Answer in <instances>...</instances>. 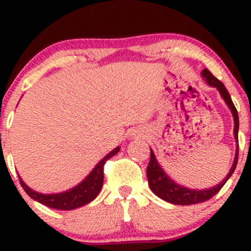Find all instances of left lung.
I'll return each mask as SVG.
<instances>
[{
  "label": "left lung",
  "mask_w": 251,
  "mask_h": 251,
  "mask_svg": "<svg viewBox=\"0 0 251 251\" xmlns=\"http://www.w3.org/2000/svg\"><path fill=\"white\" fill-rule=\"evenodd\" d=\"M201 77L206 81V83L212 87H216L217 91L221 95L222 100H225V103L227 104V107L231 110L232 115H233L234 120V140L237 143V148H235V155L233 164H232V168L229 170V173L227 174V176L220 182L216 186L211 187V188L206 189H191L187 188V187L181 186V184L176 183L173 178L168 176V174L164 171V169L161 168L160 164L156 160L155 155H154V151L151 149V161L148 164V168H147V177H148V184L151 187V192H153L155 196H158L159 198L163 199V201H168V203L176 204V205H192V204H198L203 203V201H209L211 199L220 189L224 187V184L228 181L229 177L232 176V174L234 173L235 166L238 163V130H239V118H238V111L235 109L233 102H232V98L229 96L228 91L226 90L224 83L220 80H217L211 73L207 69H204L201 72Z\"/></svg>",
  "instance_id": "left-lung-1"
}]
</instances>
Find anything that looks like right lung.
I'll return each mask as SVG.
<instances>
[{"mask_svg":"<svg viewBox=\"0 0 251 251\" xmlns=\"http://www.w3.org/2000/svg\"><path fill=\"white\" fill-rule=\"evenodd\" d=\"M120 151V147H116L115 149L108 153L97 165L93 168L91 171L80 183L73 187L72 189H68L65 192H60V193H52V194H44L40 192L34 191L30 188L26 183L19 176V181L24 191L26 192L27 196L32 198L34 201H39V203L46 205L48 207L57 210H73L77 209V207L83 206V205L88 204L96 199L98 193L100 192L103 186V179H104V175H103V168L108 159L115 155L118 151Z\"/></svg>","mask_w":251,"mask_h":251,"instance_id":"obj_1","label":"right lung"}]
</instances>
